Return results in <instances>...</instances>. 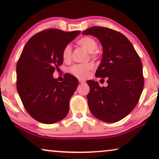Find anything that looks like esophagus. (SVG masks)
I'll return each instance as SVG.
<instances>
[{
	"instance_id": "1",
	"label": "esophagus",
	"mask_w": 159,
	"mask_h": 159,
	"mask_svg": "<svg viewBox=\"0 0 159 159\" xmlns=\"http://www.w3.org/2000/svg\"><path fill=\"white\" fill-rule=\"evenodd\" d=\"M79 82H80V83H84V82H85V80H79Z\"/></svg>"
}]
</instances>
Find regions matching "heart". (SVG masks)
<instances>
[{"label": "heart", "mask_w": 159, "mask_h": 159, "mask_svg": "<svg viewBox=\"0 0 159 159\" xmlns=\"http://www.w3.org/2000/svg\"><path fill=\"white\" fill-rule=\"evenodd\" d=\"M77 44L82 47L83 49L87 50V52L91 53L92 57L96 56L95 50L98 49V45L97 41L93 38L89 37V36H84L77 41ZM71 47L70 45L66 46L64 48L62 51V59L64 61H68L70 60L71 58ZM94 66L92 63L75 64L69 69V72L71 75L75 77L83 79L88 75V73L90 70L93 69Z\"/></svg>", "instance_id": "obj_1"}]
</instances>
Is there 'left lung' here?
<instances>
[{
	"mask_svg": "<svg viewBox=\"0 0 159 159\" xmlns=\"http://www.w3.org/2000/svg\"><path fill=\"white\" fill-rule=\"evenodd\" d=\"M82 34L100 40L103 52L95 76L106 77L108 84L101 87L94 80L87 82L89 110L100 120L116 123L127 116L139 102L144 86L141 60L130 41L118 31L93 26Z\"/></svg>",
	"mask_w": 159,
	"mask_h": 159,
	"instance_id": "8db88e82",
	"label": "left lung"
}]
</instances>
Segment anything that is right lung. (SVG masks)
Listing matches in <instances>:
<instances>
[{
    "mask_svg": "<svg viewBox=\"0 0 159 159\" xmlns=\"http://www.w3.org/2000/svg\"><path fill=\"white\" fill-rule=\"evenodd\" d=\"M80 34L47 29L32 36L23 49L16 65L17 91L28 113L40 123H55L68 114L77 79L65 74L59 82L52 75L63 63L64 48Z\"/></svg>",
    "mask_w": 159,
    "mask_h": 159,
    "instance_id": "right-lung-1",
    "label": "right lung"
}]
</instances>
